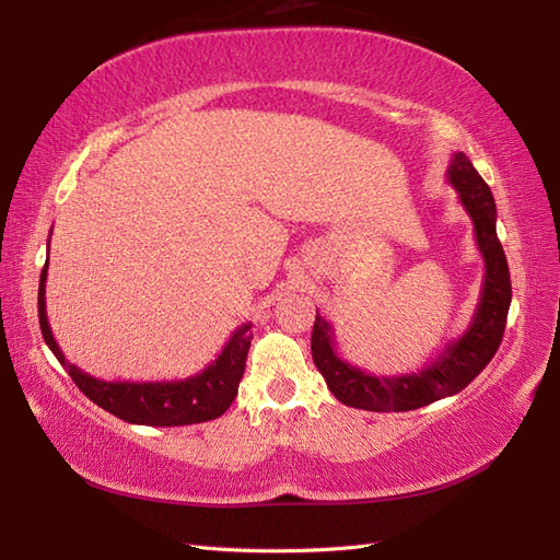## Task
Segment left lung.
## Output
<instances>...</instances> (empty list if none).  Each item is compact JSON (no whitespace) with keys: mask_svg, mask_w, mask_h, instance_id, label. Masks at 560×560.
<instances>
[{"mask_svg":"<svg viewBox=\"0 0 560 560\" xmlns=\"http://www.w3.org/2000/svg\"><path fill=\"white\" fill-rule=\"evenodd\" d=\"M447 183L457 189L459 205L469 213L483 257V287L471 323L462 337L452 339L421 371L395 377H377L343 361L335 351V329L325 317H315L313 361L323 373L331 395L341 404L365 411H411L425 404L457 395L477 377L501 347L505 319L513 301L510 269L495 233V201L489 185L462 151L452 153Z\"/></svg>","mask_w":560,"mask_h":560,"instance_id":"1","label":"left lung"}]
</instances>
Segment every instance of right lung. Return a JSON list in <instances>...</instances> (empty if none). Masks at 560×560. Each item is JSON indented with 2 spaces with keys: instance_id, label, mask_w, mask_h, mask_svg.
I'll list each match as a JSON object with an SVG mask.
<instances>
[{
  "instance_id": "right-lung-1",
  "label": "right lung",
  "mask_w": 560,
  "mask_h": 560,
  "mask_svg": "<svg viewBox=\"0 0 560 560\" xmlns=\"http://www.w3.org/2000/svg\"><path fill=\"white\" fill-rule=\"evenodd\" d=\"M50 253V247H47ZM45 281H47V261L40 271L38 287V319L43 339L55 359L67 368L77 387L101 409L110 411L117 419L137 425H189L205 423L231 407L237 385L245 373V359L249 351V327L245 323L237 327L229 343H225L219 359L209 363L205 371L183 380H163V383H125V380H101L65 359L62 349L52 337L50 323L45 311Z\"/></svg>"
}]
</instances>
